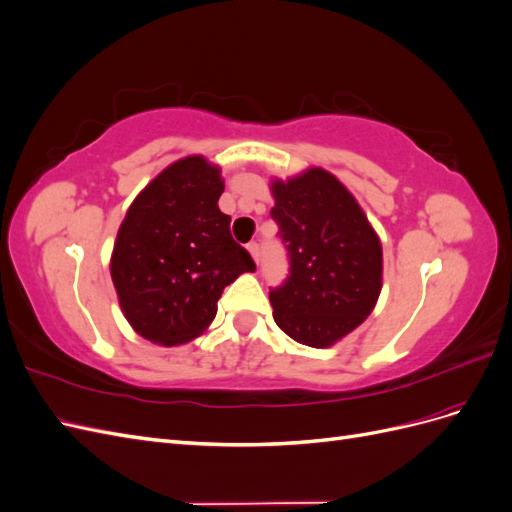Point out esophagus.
<instances>
[{
  "label": "esophagus",
  "mask_w": 512,
  "mask_h": 512,
  "mask_svg": "<svg viewBox=\"0 0 512 512\" xmlns=\"http://www.w3.org/2000/svg\"><path fill=\"white\" fill-rule=\"evenodd\" d=\"M247 250H250L254 262L258 265V260H260V247H258V243H250V245H247Z\"/></svg>",
  "instance_id": "34e87169"
}]
</instances>
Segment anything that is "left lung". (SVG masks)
I'll return each instance as SVG.
<instances>
[{
  "mask_svg": "<svg viewBox=\"0 0 512 512\" xmlns=\"http://www.w3.org/2000/svg\"><path fill=\"white\" fill-rule=\"evenodd\" d=\"M271 218L290 256L288 280L269 292L273 318L294 342L329 348L374 312L382 243L346 185L324 168L273 179Z\"/></svg>",
  "mask_w": 512,
  "mask_h": 512,
  "instance_id": "8db88e82",
  "label": "left lung"
}]
</instances>
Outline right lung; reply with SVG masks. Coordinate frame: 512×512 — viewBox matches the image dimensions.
Here are the masks:
<instances>
[{
    "label": "right lung",
    "mask_w": 512,
    "mask_h": 512,
    "mask_svg": "<svg viewBox=\"0 0 512 512\" xmlns=\"http://www.w3.org/2000/svg\"><path fill=\"white\" fill-rule=\"evenodd\" d=\"M220 166L188 156L166 166L123 218L111 254L121 312L149 342L181 346L203 335L218 299L252 256L230 237Z\"/></svg>",
    "instance_id": "obj_1"
}]
</instances>
